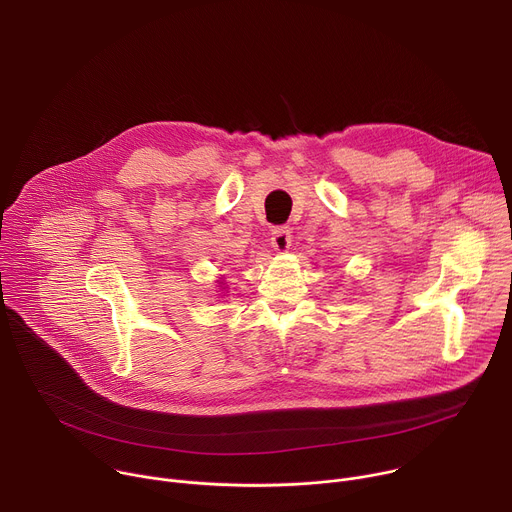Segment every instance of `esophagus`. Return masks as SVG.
<instances>
[{"label":"esophagus","mask_w":512,"mask_h":512,"mask_svg":"<svg viewBox=\"0 0 512 512\" xmlns=\"http://www.w3.org/2000/svg\"><path fill=\"white\" fill-rule=\"evenodd\" d=\"M271 247L277 253H285L291 247V231L287 227H275L271 231Z\"/></svg>","instance_id":"1"}]
</instances>
